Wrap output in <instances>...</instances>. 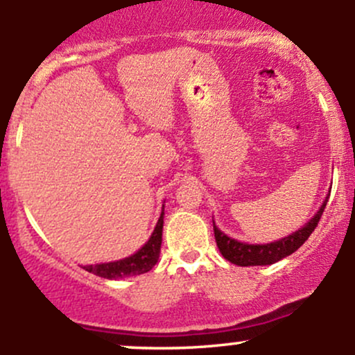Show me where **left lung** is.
Returning <instances> with one entry per match:
<instances>
[{"mask_svg":"<svg viewBox=\"0 0 355 355\" xmlns=\"http://www.w3.org/2000/svg\"><path fill=\"white\" fill-rule=\"evenodd\" d=\"M329 196L325 198V201H323V205L320 207L318 211L315 213L313 218H311L308 223H304V227H301L300 230L293 232V234L288 235V237L279 239L276 240V242H270V243L239 242V240L225 235L223 232L216 227L215 222H213V232H215L216 245H218L220 252H222L223 257L235 266H242V268H245V266L274 264V262L281 261V259L288 257V255L296 252V250L306 242L308 237L311 235V232H313L316 225H318L320 218H322V213L327 207Z\"/></svg>","mask_w":355,"mask_h":355,"instance_id":"left-lung-1","label":"left lung"}]
</instances>
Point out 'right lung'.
Masks as SVG:
<instances>
[{
	"label": "right lung",
	"instance_id": "obj_1",
	"mask_svg": "<svg viewBox=\"0 0 355 355\" xmlns=\"http://www.w3.org/2000/svg\"><path fill=\"white\" fill-rule=\"evenodd\" d=\"M162 227H164V208L155 225L154 232H152L150 239L147 240L146 245L142 249L137 250L130 257H125L121 261L115 262H105V264H91L85 266L87 272H93L96 276L105 277V279H120V277L128 276H139V274L148 272L159 261V254H161V243H162Z\"/></svg>",
	"mask_w": 355,
	"mask_h": 355
}]
</instances>
